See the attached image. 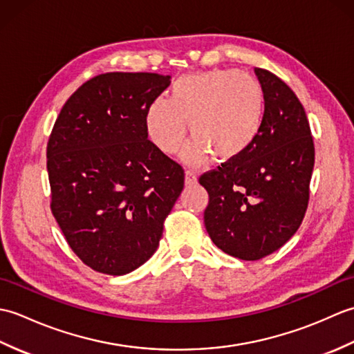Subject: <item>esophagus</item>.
Returning a JSON list of instances; mask_svg holds the SVG:
<instances>
[{"instance_id":"34e87169","label":"esophagus","mask_w":354,"mask_h":354,"mask_svg":"<svg viewBox=\"0 0 354 354\" xmlns=\"http://www.w3.org/2000/svg\"><path fill=\"white\" fill-rule=\"evenodd\" d=\"M194 184H198V176L196 173H194L193 170H187L185 171V185L187 187H192Z\"/></svg>"}]
</instances>
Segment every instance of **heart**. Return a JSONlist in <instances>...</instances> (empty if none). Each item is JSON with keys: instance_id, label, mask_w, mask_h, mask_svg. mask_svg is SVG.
Masks as SVG:
<instances>
[{"instance_id": "b5f03b06", "label": "heart", "mask_w": 354, "mask_h": 354, "mask_svg": "<svg viewBox=\"0 0 354 354\" xmlns=\"http://www.w3.org/2000/svg\"><path fill=\"white\" fill-rule=\"evenodd\" d=\"M266 117V97L257 79L236 70L187 74L171 85L167 99H155L146 111L149 140L162 153H175L189 122L192 140L181 158L204 164L242 158L259 140Z\"/></svg>"}]
</instances>
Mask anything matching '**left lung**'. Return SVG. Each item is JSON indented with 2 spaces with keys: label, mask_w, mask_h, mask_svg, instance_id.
I'll use <instances>...</instances> for the list:
<instances>
[{
  "label": "left lung",
  "mask_w": 354,
  "mask_h": 354,
  "mask_svg": "<svg viewBox=\"0 0 354 354\" xmlns=\"http://www.w3.org/2000/svg\"><path fill=\"white\" fill-rule=\"evenodd\" d=\"M266 117L248 153L204 173V222L213 243L240 260L275 252L301 225L315 164L306 111L295 93L268 70L255 68Z\"/></svg>",
  "instance_id": "obj_1"
}]
</instances>
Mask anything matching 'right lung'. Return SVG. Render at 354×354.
Here are the masks:
<instances>
[{"label":"right lung","instance_id":"add662e5","mask_svg":"<svg viewBox=\"0 0 354 354\" xmlns=\"http://www.w3.org/2000/svg\"><path fill=\"white\" fill-rule=\"evenodd\" d=\"M170 85L155 73H106L61 109L47 145L51 212L86 266L124 275L160 245L184 170L147 140L146 111Z\"/></svg>","mask_w":354,"mask_h":354}]
</instances>
